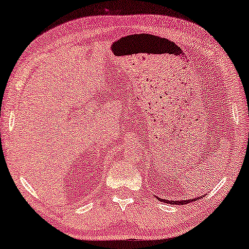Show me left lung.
<instances>
[{
  "label": "left lung",
  "instance_id": "8db88e82",
  "mask_svg": "<svg viewBox=\"0 0 249 249\" xmlns=\"http://www.w3.org/2000/svg\"><path fill=\"white\" fill-rule=\"evenodd\" d=\"M161 202H164V203H169V204H176V205H184V204H187V203H191V202H194V201H197V198H192V199H181V201H167V199H163V198H160V197H157Z\"/></svg>",
  "mask_w": 249,
  "mask_h": 249
}]
</instances>
